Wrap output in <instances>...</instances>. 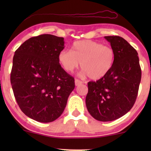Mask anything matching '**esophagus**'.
<instances>
[{
  "mask_svg": "<svg viewBox=\"0 0 151 151\" xmlns=\"http://www.w3.org/2000/svg\"><path fill=\"white\" fill-rule=\"evenodd\" d=\"M82 83H83V82H82L81 80H78V79H76L75 80V84H76V86H78V85H80V84H81Z\"/></svg>",
  "mask_w": 151,
  "mask_h": 151,
  "instance_id": "obj_1",
  "label": "esophagus"
}]
</instances>
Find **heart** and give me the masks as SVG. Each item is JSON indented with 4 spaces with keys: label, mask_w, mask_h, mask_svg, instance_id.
Segmentation results:
<instances>
[{
    "label": "heart",
    "mask_w": 151,
    "mask_h": 151,
    "mask_svg": "<svg viewBox=\"0 0 151 151\" xmlns=\"http://www.w3.org/2000/svg\"><path fill=\"white\" fill-rule=\"evenodd\" d=\"M115 53L112 47L93 40H79L73 42L71 51L63 49L58 56L59 63L67 72L77 69L80 65L83 76L99 80L112 69Z\"/></svg>",
    "instance_id": "1"
}]
</instances>
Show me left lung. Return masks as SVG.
Listing matches in <instances>:
<instances>
[{
	"mask_svg": "<svg viewBox=\"0 0 151 151\" xmlns=\"http://www.w3.org/2000/svg\"><path fill=\"white\" fill-rule=\"evenodd\" d=\"M115 53L111 71L96 82H88L86 106L97 120L110 122L131 110L137 98L142 72L137 51L123 38L104 36Z\"/></svg>",
	"mask_w": 151,
	"mask_h": 151,
	"instance_id": "1",
	"label": "left lung"
}]
</instances>
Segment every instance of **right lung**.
I'll use <instances>...</instances> for the list:
<instances>
[{"label": "right lung", "instance_id": "1", "mask_svg": "<svg viewBox=\"0 0 151 151\" xmlns=\"http://www.w3.org/2000/svg\"><path fill=\"white\" fill-rule=\"evenodd\" d=\"M64 45V38L42 34L26 40L14 55L10 80L16 100L27 116L40 122L58 118L75 88L58 60Z\"/></svg>", "mask_w": 151, "mask_h": 151}]
</instances>
